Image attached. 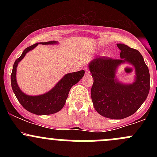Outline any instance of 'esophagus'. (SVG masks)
I'll return each mask as SVG.
<instances>
[{
  "label": "esophagus",
  "instance_id": "1",
  "mask_svg": "<svg viewBox=\"0 0 157 157\" xmlns=\"http://www.w3.org/2000/svg\"><path fill=\"white\" fill-rule=\"evenodd\" d=\"M84 70H85V72H86V74H90V70H89L87 67H85Z\"/></svg>",
  "mask_w": 157,
  "mask_h": 157
}]
</instances>
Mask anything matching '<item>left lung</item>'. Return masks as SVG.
<instances>
[{
  "mask_svg": "<svg viewBox=\"0 0 157 157\" xmlns=\"http://www.w3.org/2000/svg\"><path fill=\"white\" fill-rule=\"evenodd\" d=\"M119 59L101 56L90 64L93 77L91 98L99 114L112 119H122L135 113L146 100L150 91V73L141 54L123 44ZM128 61L136 67V80L132 85H123L114 79L115 70Z\"/></svg>",
  "mask_w": 157,
  "mask_h": 157,
  "instance_id": "1",
  "label": "left lung"
}]
</instances>
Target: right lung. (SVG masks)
<instances>
[{
  "mask_svg": "<svg viewBox=\"0 0 157 157\" xmlns=\"http://www.w3.org/2000/svg\"><path fill=\"white\" fill-rule=\"evenodd\" d=\"M39 43L42 45H49V44L56 43V42L50 41V42H39ZM37 45L38 43H36L31 46L27 47L23 51L21 56L15 61L11 73V86L16 97L25 109L36 115H51V114L56 113L64 107L66 99L68 96L70 90L83 77L85 71L82 70L77 72L66 74L55 85V87L45 94L36 96L26 95L20 90L17 83V80H16L17 67L18 63L24 58L26 54Z\"/></svg>",
  "mask_w": 157,
  "mask_h": 157,
  "instance_id": "obj_1",
  "label": "right lung"
}]
</instances>
